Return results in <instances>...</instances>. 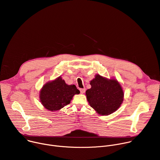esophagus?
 I'll return each instance as SVG.
<instances>
[{
    "label": "esophagus",
    "instance_id": "34e87169",
    "mask_svg": "<svg viewBox=\"0 0 160 160\" xmlns=\"http://www.w3.org/2000/svg\"><path fill=\"white\" fill-rule=\"evenodd\" d=\"M80 93L81 94H83L85 92V88H80Z\"/></svg>",
    "mask_w": 160,
    "mask_h": 160
}]
</instances>
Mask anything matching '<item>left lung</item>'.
I'll return each mask as SVG.
<instances>
[{
  "label": "left lung",
  "instance_id": "obj_1",
  "mask_svg": "<svg viewBox=\"0 0 160 160\" xmlns=\"http://www.w3.org/2000/svg\"><path fill=\"white\" fill-rule=\"evenodd\" d=\"M90 84L91 88L85 92L87 99L99 115H109L121 106L124 92L117 79H108L97 74Z\"/></svg>",
  "mask_w": 160,
  "mask_h": 160
}]
</instances>
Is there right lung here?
Segmentation results:
<instances>
[{
    "instance_id": "right-lung-1",
    "label": "right lung",
    "mask_w": 160,
    "mask_h": 160,
    "mask_svg": "<svg viewBox=\"0 0 160 160\" xmlns=\"http://www.w3.org/2000/svg\"><path fill=\"white\" fill-rule=\"evenodd\" d=\"M40 102L49 111H58L69 104L80 91L75 85H68L61 77L45 83L39 92Z\"/></svg>"
}]
</instances>
